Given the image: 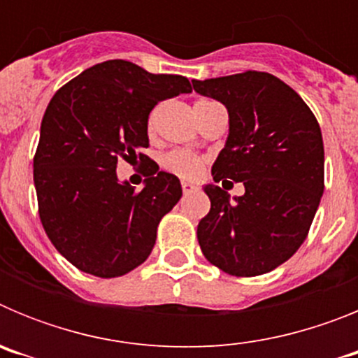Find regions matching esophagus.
<instances>
[{
  "label": "esophagus",
  "instance_id": "obj_1",
  "mask_svg": "<svg viewBox=\"0 0 358 358\" xmlns=\"http://www.w3.org/2000/svg\"><path fill=\"white\" fill-rule=\"evenodd\" d=\"M182 192H185V195L194 194V192H197V186L192 185V182H182Z\"/></svg>",
  "mask_w": 358,
  "mask_h": 358
}]
</instances>
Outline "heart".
Here are the masks:
<instances>
[{
  "label": "heart",
  "instance_id": "obj_1",
  "mask_svg": "<svg viewBox=\"0 0 358 358\" xmlns=\"http://www.w3.org/2000/svg\"><path fill=\"white\" fill-rule=\"evenodd\" d=\"M202 102H206V100H202ZM152 122H154V115L150 116V125ZM161 164L164 166V170H169L176 176L185 177V179H195L201 173L204 161L197 154H192V152L172 150L169 154H164Z\"/></svg>",
  "mask_w": 358,
  "mask_h": 358
}]
</instances>
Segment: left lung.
Here are the masks:
<instances>
[{"label": "left lung", "mask_w": 358, "mask_h": 358, "mask_svg": "<svg viewBox=\"0 0 358 358\" xmlns=\"http://www.w3.org/2000/svg\"><path fill=\"white\" fill-rule=\"evenodd\" d=\"M192 82L229 115L226 145L211 169L213 181L233 179L245 188L231 197L220 186L204 185L211 210L197 226L202 255L233 276L271 273L305 242L321 202L324 147L317 120L271 73Z\"/></svg>", "instance_id": "1"}]
</instances>
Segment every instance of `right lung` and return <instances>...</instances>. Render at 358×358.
Listing matches in <instances>:
<instances>
[{"label": "right lung", "mask_w": 358, "mask_h": 358, "mask_svg": "<svg viewBox=\"0 0 358 358\" xmlns=\"http://www.w3.org/2000/svg\"><path fill=\"white\" fill-rule=\"evenodd\" d=\"M182 93H192L186 77L116 59L87 68L50 100L34 157L39 217L57 251L84 273L123 276L152 252L181 182L157 166L136 192L116 166L148 161L141 150L150 110Z\"/></svg>", "instance_id": "obj_1"}]
</instances>
